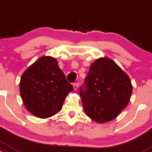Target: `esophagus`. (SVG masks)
Returning a JSON list of instances; mask_svg holds the SVG:
<instances>
[{"mask_svg": "<svg viewBox=\"0 0 152 152\" xmlns=\"http://www.w3.org/2000/svg\"><path fill=\"white\" fill-rule=\"evenodd\" d=\"M73 89H74V90H77L78 87H79V83H74L73 85Z\"/></svg>", "mask_w": 152, "mask_h": 152, "instance_id": "obj_1", "label": "esophagus"}]
</instances>
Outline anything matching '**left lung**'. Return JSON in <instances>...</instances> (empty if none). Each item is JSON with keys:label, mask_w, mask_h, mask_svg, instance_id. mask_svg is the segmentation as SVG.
I'll use <instances>...</instances> for the list:
<instances>
[{"label": "left lung", "mask_w": 152, "mask_h": 152, "mask_svg": "<svg viewBox=\"0 0 152 152\" xmlns=\"http://www.w3.org/2000/svg\"><path fill=\"white\" fill-rule=\"evenodd\" d=\"M132 90L128 75L113 61L102 58L90 66L79 94L86 115L102 123L115 119L126 107Z\"/></svg>", "instance_id": "1"}]
</instances>
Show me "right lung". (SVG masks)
<instances>
[{
    "label": "right lung",
    "mask_w": 152,
    "mask_h": 152,
    "mask_svg": "<svg viewBox=\"0 0 152 152\" xmlns=\"http://www.w3.org/2000/svg\"><path fill=\"white\" fill-rule=\"evenodd\" d=\"M73 89L55 58L44 56L23 73L20 94L26 109L38 118L51 117L62 109L68 94Z\"/></svg>",
    "instance_id": "obj_1"
}]
</instances>
